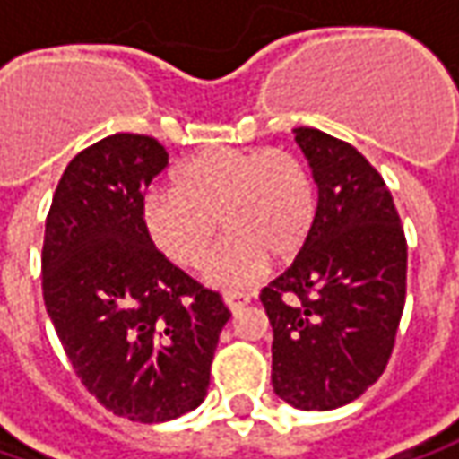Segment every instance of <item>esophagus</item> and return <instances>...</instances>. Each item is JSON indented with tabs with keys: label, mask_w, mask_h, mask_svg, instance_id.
<instances>
[{
	"label": "esophagus",
	"mask_w": 459,
	"mask_h": 459,
	"mask_svg": "<svg viewBox=\"0 0 459 459\" xmlns=\"http://www.w3.org/2000/svg\"><path fill=\"white\" fill-rule=\"evenodd\" d=\"M223 300H226V306H229L233 313H238L244 306H249L251 295L249 292H238V290H226V292H223Z\"/></svg>",
	"instance_id": "1"
}]
</instances>
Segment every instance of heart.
Wrapping results in <instances>:
<instances>
[{
  "mask_svg": "<svg viewBox=\"0 0 459 459\" xmlns=\"http://www.w3.org/2000/svg\"><path fill=\"white\" fill-rule=\"evenodd\" d=\"M174 190L151 192L143 223L174 264H208L218 221L229 241L215 259L221 282H247L267 259L288 262L310 241L318 190L308 164L288 149L200 151L171 174Z\"/></svg>",
  "mask_w": 459,
  "mask_h": 459,
  "instance_id": "b5f03b06",
  "label": "heart"
}]
</instances>
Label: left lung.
<instances>
[{"label":"left lung","mask_w":459,"mask_h":459,"mask_svg":"<svg viewBox=\"0 0 459 459\" xmlns=\"http://www.w3.org/2000/svg\"><path fill=\"white\" fill-rule=\"evenodd\" d=\"M318 185L310 241L259 300L272 324V385L290 406H347L383 375L406 303L409 247L388 185L329 133L295 128Z\"/></svg>","instance_id":"1"}]
</instances>
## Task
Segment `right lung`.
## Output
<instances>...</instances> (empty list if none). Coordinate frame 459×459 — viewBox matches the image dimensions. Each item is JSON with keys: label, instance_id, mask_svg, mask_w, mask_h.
I'll use <instances>...</instances> for the list:
<instances>
[{"label": "right lung", "instance_id": "add662e5", "mask_svg": "<svg viewBox=\"0 0 459 459\" xmlns=\"http://www.w3.org/2000/svg\"><path fill=\"white\" fill-rule=\"evenodd\" d=\"M167 149L115 133L76 153L53 192L43 300L82 385L112 411L159 424L197 409L210 385L223 298L174 267L143 223Z\"/></svg>", "mask_w": 459, "mask_h": 459}]
</instances>
